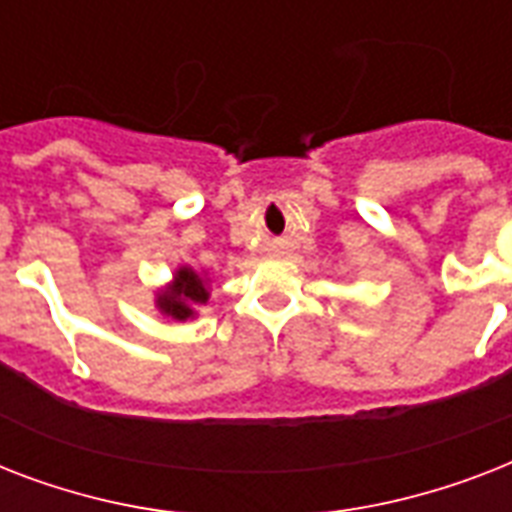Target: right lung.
<instances>
[{
	"label": "right lung",
	"instance_id": "add662e5",
	"mask_svg": "<svg viewBox=\"0 0 512 512\" xmlns=\"http://www.w3.org/2000/svg\"><path fill=\"white\" fill-rule=\"evenodd\" d=\"M207 300V279L199 276L193 268H180V271L175 273V279H172L170 287L162 289V292L156 295V308H159L164 316H170V319L185 321L196 313L193 311L196 305H204Z\"/></svg>",
	"mask_w": 512,
	"mask_h": 512
}]
</instances>
